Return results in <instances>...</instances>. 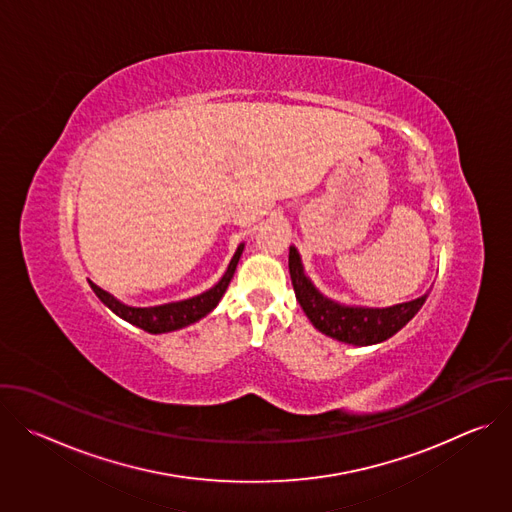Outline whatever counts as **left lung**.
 <instances>
[{"instance_id": "obj_1", "label": "left lung", "mask_w": 512, "mask_h": 512, "mask_svg": "<svg viewBox=\"0 0 512 512\" xmlns=\"http://www.w3.org/2000/svg\"><path fill=\"white\" fill-rule=\"evenodd\" d=\"M289 275L291 283H294L296 300L300 302L310 322L322 334L356 346H369L391 338L419 312V308L427 300L425 294L413 302H405L383 310L340 306L324 298L312 285V281L304 275L300 255L294 247H289Z\"/></svg>"}]
</instances>
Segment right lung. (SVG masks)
Masks as SVG:
<instances>
[{"label":"right lung","instance_id":"obj_1","mask_svg":"<svg viewBox=\"0 0 512 512\" xmlns=\"http://www.w3.org/2000/svg\"><path fill=\"white\" fill-rule=\"evenodd\" d=\"M241 253H243V245L237 249L235 257L231 259L229 263V269L227 273L223 275V279L218 281L212 289L204 291V294L196 296V298H190V300H184V302H174V304H166V306H156V308H129L121 302H117L113 296H109L107 291H103L101 287H97L95 283H91L93 291L97 294V298L111 310L115 312L119 318H123L125 322L145 330V332H152V334H162V332H172V330H178V328H184L200 318H204L216 304L218 300L223 298V294L227 291L233 275H235V269H237V263L241 259Z\"/></svg>","mask_w":512,"mask_h":512}]
</instances>
